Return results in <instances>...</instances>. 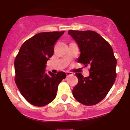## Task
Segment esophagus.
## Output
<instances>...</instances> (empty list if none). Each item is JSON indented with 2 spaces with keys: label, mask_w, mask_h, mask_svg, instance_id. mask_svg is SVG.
Masks as SVG:
<instances>
[{
  "label": "esophagus",
  "mask_w": 130,
  "mask_h": 130,
  "mask_svg": "<svg viewBox=\"0 0 130 130\" xmlns=\"http://www.w3.org/2000/svg\"><path fill=\"white\" fill-rule=\"evenodd\" d=\"M66 74H67V77H69V76L73 75V73L72 72H67Z\"/></svg>",
  "instance_id": "obj_1"
}]
</instances>
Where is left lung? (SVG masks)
<instances>
[{
    "instance_id": "obj_1",
    "label": "left lung",
    "mask_w": 130,
    "mask_h": 130,
    "mask_svg": "<svg viewBox=\"0 0 130 130\" xmlns=\"http://www.w3.org/2000/svg\"><path fill=\"white\" fill-rule=\"evenodd\" d=\"M69 35L75 41L80 52L77 61L89 65V76L75 73L78 82L73 87L75 99L82 104L92 106L106 96L116 77L117 61L109 43L93 31L69 30Z\"/></svg>"
}]
</instances>
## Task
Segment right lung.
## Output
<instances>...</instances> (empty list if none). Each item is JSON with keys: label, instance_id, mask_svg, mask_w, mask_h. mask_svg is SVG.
<instances>
[{"label": "right lung", "instance_id": "obj_1", "mask_svg": "<svg viewBox=\"0 0 130 130\" xmlns=\"http://www.w3.org/2000/svg\"><path fill=\"white\" fill-rule=\"evenodd\" d=\"M65 31L40 32L21 47L14 61L15 82L21 94L35 106H44L54 100L58 86L66 78L63 72L46 73V64L54 53V44Z\"/></svg>", "mask_w": 130, "mask_h": 130}]
</instances>
